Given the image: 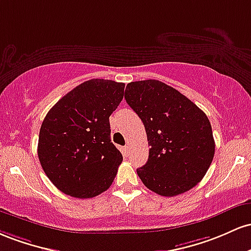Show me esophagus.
<instances>
[{
	"mask_svg": "<svg viewBox=\"0 0 251 251\" xmlns=\"http://www.w3.org/2000/svg\"><path fill=\"white\" fill-rule=\"evenodd\" d=\"M129 148H130V147H129V145H126V146H123V147H122V151L126 154H126H128Z\"/></svg>",
	"mask_w": 251,
	"mask_h": 251,
	"instance_id": "1",
	"label": "esophagus"
}]
</instances>
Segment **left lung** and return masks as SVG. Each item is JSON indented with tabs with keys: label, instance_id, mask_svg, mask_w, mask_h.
<instances>
[{
	"label": "left lung",
	"instance_id": "1",
	"mask_svg": "<svg viewBox=\"0 0 251 251\" xmlns=\"http://www.w3.org/2000/svg\"><path fill=\"white\" fill-rule=\"evenodd\" d=\"M125 98L147 133L148 161L137 168L145 186L163 197L191 190L215 155L211 123L190 100L160 80L131 81Z\"/></svg>",
	"mask_w": 251,
	"mask_h": 251
}]
</instances>
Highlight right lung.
Masks as SVG:
<instances>
[{
	"label": "right lung",
	"instance_id": "1",
	"mask_svg": "<svg viewBox=\"0 0 251 251\" xmlns=\"http://www.w3.org/2000/svg\"><path fill=\"white\" fill-rule=\"evenodd\" d=\"M123 94V83L90 79L47 112L38 156L46 176L63 193L85 199L111 186L123 156L111 142L109 117Z\"/></svg>",
	"mask_w": 251,
	"mask_h": 251
}]
</instances>
